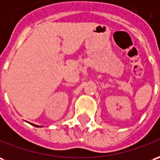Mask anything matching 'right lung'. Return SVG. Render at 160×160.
<instances>
[{"label": "right lung", "mask_w": 160, "mask_h": 160, "mask_svg": "<svg viewBox=\"0 0 160 160\" xmlns=\"http://www.w3.org/2000/svg\"><path fill=\"white\" fill-rule=\"evenodd\" d=\"M31 125H33V127H40V126H37V125H34V124H31Z\"/></svg>", "instance_id": "add662e5"}]
</instances>
